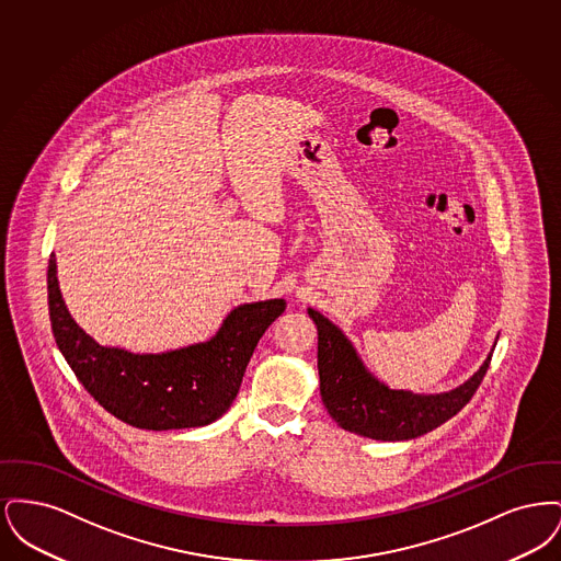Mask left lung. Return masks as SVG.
<instances>
[{"mask_svg": "<svg viewBox=\"0 0 561 561\" xmlns=\"http://www.w3.org/2000/svg\"><path fill=\"white\" fill-rule=\"evenodd\" d=\"M309 316L318 325V370L323 405L341 427L364 437L401 442L444 425L476 396L490 368L492 353L480 373L448 393L416 396L410 391H393L364 368L353 345L332 321L313 309H309Z\"/></svg>", "mask_w": 561, "mask_h": 561, "instance_id": "obj_1", "label": "left lung"}]
</instances>
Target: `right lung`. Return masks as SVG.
<instances>
[{
	"label": "right lung",
	"mask_w": 561,
	"mask_h": 561,
	"mask_svg": "<svg viewBox=\"0 0 561 561\" xmlns=\"http://www.w3.org/2000/svg\"><path fill=\"white\" fill-rule=\"evenodd\" d=\"M48 307L56 345L85 391L115 419L138 428L204 427L238 398L245 366L286 300L241 305L208 343L161 355L101 347L69 316L48 263Z\"/></svg>",
	"instance_id": "obj_1"
}]
</instances>
